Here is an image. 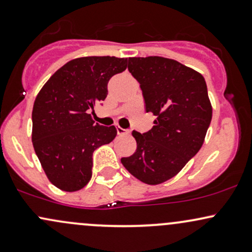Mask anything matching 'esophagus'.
Segmentation results:
<instances>
[{"instance_id":"34e87169","label":"esophagus","mask_w":252,"mask_h":252,"mask_svg":"<svg viewBox=\"0 0 252 252\" xmlns=\"http://www.w3.org/2000/svg\"><path fill=\"white\" fill-rule=\"evenodd\" d=\"M117 134L120 136H124V135H128L129 134V130H126L121 126H117Z\"/></svg>"}]
</instances>
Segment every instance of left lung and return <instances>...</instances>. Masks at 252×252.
<instances>
[{
	"label": "left lung",
	"instance_id": "left-lung-1",
	"mask_svg": "<svg viewBox=\"0 0 252 252\" xmlns=\"http://www.w3.org/2000/svg\"><path fill=\"white\" fill-rule=\"evenodd\" d=\"M128 70L140 83L146 111L156 120L148 132L132 131L137 148L121 162L148 185L169 180L201 148L212 120L204 77L163 57L129 58Z\"/></svg>",
	"mask_w": 252,
	"mask_h": 252
}]
</instances>
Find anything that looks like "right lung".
Instances as JSON below:
<instances>
[{
    "label": "right lung",
    "mask_w": 252,
    "mask_h": 252,
    "mask_svg": "<svg viewBox=\"0 0 252 252\" xmlns=\"http://www.w3.org/2000/svg\"><path fill=\"white\" fill-rule=\"evenodd\" d=\"M128 58L83 57L66 63L46 82L32 112V142L54 186L76 192L92 176V154L116 137L114 126L94 123L90 110L108 96V82Z\"/></svg>",
    "instance_id": "add662e5"
}]
</instances>
